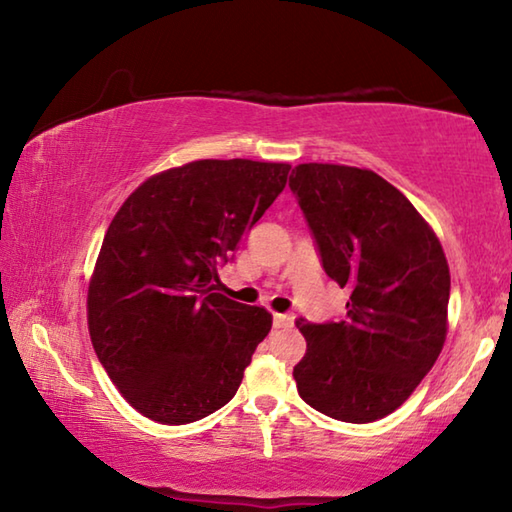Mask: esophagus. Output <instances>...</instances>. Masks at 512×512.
Wrapping results in <instances>:
<instances>
[{
    "label": "esophagus",
    "mask_w": 512,
    "mask_h": 512,
    "mask_svg": "<svg viewBox=\"0 0 512 512\" xmlns=\"http://www.w3.org/2000/svg\"><path fill=\"white\" fill-rule=\"evenodd\" d=\"M273 323H275V327L289 329V327H293V325H296V316H293V314H275V318H273Z\"/></svg>",
    "instance_id": "esophagus-1"
}]
</instances>
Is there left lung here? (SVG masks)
I'll return each instance as SVG.
<instances>
[{
    "label": "left lung",
    "mask_w": 512,
    "mask_h": 512,
    "mask_svg": "<svg viewBox=\"0 0 512 512\" xmlns=\"http://www.w3.org/2000/svg\"><path fill=\"white\" fill-rule=\"evenodd\" d=\"M289 187L325 273L350 289L341 320L296 323L307 339L293 368L298 393L334 420L375 422L409 400L443 350V246L409 198L375 171L298 164Z\"/></svg>",
    "instance_id": "8db88e82"
}]
</instances>
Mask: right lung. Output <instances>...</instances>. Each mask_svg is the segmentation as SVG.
Returning a JSON list of instances; mask_svg holds the SVG:
<instances>
[{
	"instance_id": "right-lung-1",
	"label": "right lung",
	"mask_w": 512,
	"mask_h": 512,
	"mask_svg": "<svg viewBox=\"0 0 512 512\" xmlns=\"http://www.w3.org/2000/svg\"><path fill=\"white\" fill-rule=\"evenodd\" d=\"M289 164L198 160L126 198L88 291L94 352L133 409L196 422L235 397L273 318L225 298L219 268L287 185Z\"/></svg>"
}]
</instances>
